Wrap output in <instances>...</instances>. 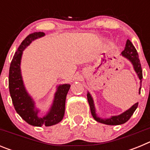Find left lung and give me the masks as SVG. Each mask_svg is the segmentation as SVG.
<instances>
[{
  "label": "left lung",
  "instance_id": "1",
  "mask_svg": "<svg viewBox=\"0 0 150 150\" xmlns=\"http://www.w3.org/2000/svg\"><path fill=\"white\" fill-rule=\"evenodd\" d=\"M122 55L124 57L127 58L130 62H132V64L134 66V71L137 74L139 79H140V81L142 82V78H143V73H142V68H141V64H140V59H139L138 53H137V50L132 44V43L129 40H127L126 44H125V50L122 52ZM140 82V83H141ZM140 88L139 89V94H140ZM87 98H88V104L90 106V110H91V115L93 116V118L98 122L103 123V124L106 125H122L124 124L125 122H126L128 120H129L131 116L133 115L134 112L135 110L137 109V106H138V103H136L134 105L132 106L129 110H126L122 114L119 115V116H112L110 119H100L98 116H97L96 113H95V106H94L93 100L92 98L90 95V94H87Z\"/></svg>",
  "mask_w": 150,
  "mask_h": 150
}]
</instances>
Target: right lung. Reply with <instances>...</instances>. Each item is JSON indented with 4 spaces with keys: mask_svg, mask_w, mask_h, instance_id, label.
Wrapping results in <instances>:
<instances>
[{
    "mask_svg": "<svg viewBox=\"0 0 150 150\" xmlns=\"http://www.w3.org/2000/svg\"><path fill=\"white\" fill-rule=\"evenodd\" d=\"M43 32L30 34L22 42L12 59L9 71V89L12 101L16 111L26 122L34 126H51L62 120L65 110L66 96L71 85L64 84L58 87L53 104L48 114L43 118L38 116V110L34 107V102L27 93L20 71V62L22 51L31 41L44 36Z\"/></svg>",
    "mask_w": 150,
    "mask_h": 150,
    "instance_id": "add662e5",
    "label": "right lung"
}]
</instances>
